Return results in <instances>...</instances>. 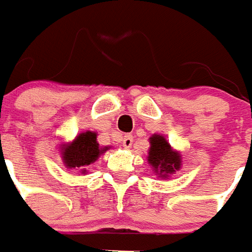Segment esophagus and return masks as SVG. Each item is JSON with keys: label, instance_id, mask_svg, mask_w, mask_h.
Here are the masks:
<instances>
[{"label": "esophagus", "instance_id": "obj_1", "mask_svg": "<svg viewBox=\"0 0 252 252\" xmlns=\"http://www.w3.org/2000/svg\"><path fill=\"white\" fill-rule=\"evenodd\" d=\"M122 144H123V148L125 149H129V148H131V145H133V135H125L122 140Z\"/></svg>", "mask_w": 252, "mask_h": 252}]
</instances>
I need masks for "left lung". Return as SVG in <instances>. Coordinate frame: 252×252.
Here are the masks:
<instances>
[{"instance_id": "8db88e82", "label": "left lung", "mask_w": 252, "mask_h": 252, "mask_svg": "<svg viewBox=\"0 0 252 252\" xmlns=\"http://www.w3.org/2000/svg\"><path fill=\"white\" fill-rule=\"evenodd\" d=\"M149 152L148 163L152 171L161 180L168 179L169 176L182 168V153L169 145L167 138L161 134H152L149 137Z\"/></svg>"}]
</instances>
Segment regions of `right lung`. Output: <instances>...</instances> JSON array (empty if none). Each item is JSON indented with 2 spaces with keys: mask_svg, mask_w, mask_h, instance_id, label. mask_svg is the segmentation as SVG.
Instances as JSON below:
<instances>
[{
  "mask_svg": "<svg viewBox=\"0 0 252 252\" xmlns=\"http://www.w3.org/2000/svg\"><path fill=\"white\" fill-rule=\"evenodd\" d=\"M96 131H83L70 142L60 145L61 158L67 169H76L83 175L87 174V167L94 164L111 146H100Z\"/></svg>",
  "mask_w": 252,
  "mask_h": 252,
  "instance_id": "right-lung-1",
  "label": "right lung"
}]
</instances>
